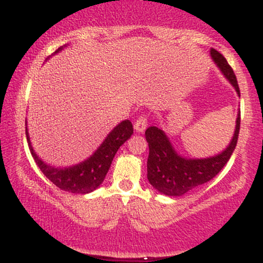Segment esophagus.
<instances>
[{
	"label": "esophagus",
	"mask_w": 263,
	"mask_h": 263,
	"mask_svg": "<svg viewBox=\"0 0 263 263\" xmlns=\"http://www.w3.org/2000/svg\"><path fill=\"white\" fill-rule=\"evenodd\" d=\"M147 126H148V120H147V116H144V115L136 120L135 129L137 132H143L147 128Z\"/></svg>",
	"instance_id": "obj_1"
}]
</instances>
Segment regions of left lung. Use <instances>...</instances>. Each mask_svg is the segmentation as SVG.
Listing matches in <instances>:
<instances>
[{
  "mask_svg": "<svg viewBox=\"0 0 263 263\" xmlns=\"http://www.w3.org/2000/svg\"><path fill=\"white\" fill-rule=\"evenodd\" d=\"M210 54L221 73L230 81L240 96L236 75L229 65L228 60L224 58L222 54L213 48H211ZM238 132H240V114L237 115L234 137L228 148L218 156L193 159L184 158L178 155L164 132L156 126H151L144 134L149 147V155L147 159V178L149 183L152 184L153 188L168 197H179L188 193L189 190L209 182L224 168V165L230 159L236 147Z\"/></svg>",
  "mask_w": 263,
  "mask_h": 263,
  "instance_id": "8db88e82",
  "label": "left lung"
}]
</instances>
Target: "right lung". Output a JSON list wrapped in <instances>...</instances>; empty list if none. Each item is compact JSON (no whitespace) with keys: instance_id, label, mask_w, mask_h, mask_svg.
Wrapping results in <instances>:
<instances>
[{"instance_id":"right-lung-1","label":"right lung","mask_w":263,"mask_h":263,"mask_svg":"<svg viewBox=\"0 0 263 263\" xmlns=\"http://www.w3.org/2000/svg\"><path fill=\"white\" fill-rule=\"evenodd\" d=\"M62 48L63 47H60L55 53L62 50ZM132 134H134V127H132L131 121L128 120L122 121L107 135V137L95 151V153L85 161L68 168H54L44 163L35 155L31 146L28 131L26 129L29 151L39 170L59 189L75 193V194H87L100 186L110 170L111 163L120 146H122L131 137Z\"/></svg>"}]
</instances>
